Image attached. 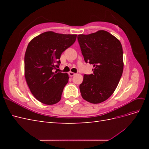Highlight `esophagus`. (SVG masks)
Listing matches in <instances>:
<instances>
[{
  "mask_svg": "<svg viewBox=\"0 0 149 149\" xmlns=\"http://www.w3.org/2000/svg\"><path fill=\"white\" fill-rule=\"evenodd\" d=\"M69 75H70V76H73L74 74H75V73H73V72H71V71H70V72H69Z\"/></svg>",
  "mask_w": 149,
  "mask_h": 149,
  "instance_id": "obj_1",
  "label": "esophagus"
}]
</instances>
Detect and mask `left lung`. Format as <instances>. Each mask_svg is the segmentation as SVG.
<instances>
[{
	"mask_svg": "<svg viewBox=\"0 0 149 149\" xmlns=\"http://www.w3.org/2000/svg\"><path fill=\"white\" fill-rule=\"evenodd\" d=\"M86 63L93 65V73L84 74L79 85L81 96L93 104L107 100L118 86L123 72V52L119 40L104 30L78 35Z\"/></svg>",
	"mask_w": 149,
	"mask_h": 149,
	"instance_id": "left-lung-1",
	"label": "left lung"
}]
</instances>
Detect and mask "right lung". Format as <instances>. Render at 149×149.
I'll return each instance as SVG.
<instances>
[{"label":"right lung","instance_id":"obj_1","mask_svg":"<svg viewBox=\"0 0 149 149\" xmlns=\"http://www.w3.org/2000/svg\"><path fill=\"white\" fill-rule=\"evenodd\" d=\"M76 35L46 31L31 40L25 54V77L31 93L47 105L59 102L68 82L66 73L54 72L59 67L60 56L73 45Z\"/></svg>","mask_w":149,"mask_h":149}]
</instances>
